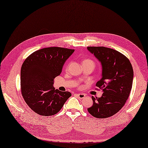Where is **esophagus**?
I'll return each instance as SVG.
<instances>
[{
  "label": "esophagus",
  "instance_id": "esophagus-1",
  "mask_svg": "<svg viewBox=\"0 0 148 148\" xmlns=\"http://www.w3.org/2000/svg\"><path fill=\"white\" fill-rule=\"evenodd\" d=\"M76 96H77L79 98V99H84V98L85 97V95H84V94H82V93L77 94V95H76Z\"/></svg>",
  "mask_w": 148,
  "mask_h": 148
}]
</instances>
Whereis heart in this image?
<instances>
[{
	"mask_svg": "<svg viewBox=\"0 0 148 148\" xmlns=\"http://www.w3.org/2000/svg\"><path fill=\"white\" fill-rule=\"evenodd\" d=\"M83 62H91V63H93V64H94L93 61H92V60H91V59H86V60H84L83 61Z\"/></svg>",
	"mask_w": 148,
	"mask_h": 148,
	"instance_id": "1",
	"label": "heart"
}]
</instances>
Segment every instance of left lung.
Wrapping results in <instances>:
<instances>
[{
  "label": "left lung",
  "mask_w": 148,
  "mask_h": 148,
  "mask_svg": "<svg viewBox=\"0 0 148 148\" xmlns=\"http://www.w3.org/2000/svg\"><path fill=\"white\" fill-rule=\"evenodd\" d=\"M102 64V78L96 86L103 94L92 96V106L88 111L98 119L110 117L122 108L132 90L133 70L129 59L120 52L105 47H88Z\"/></svg>",
  "instance_id": "8db88e82"
}]
</instances>
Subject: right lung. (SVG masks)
I'll return each instance as SVG.
<instances>
[{"label": "right lung", "instance_id": "1", "mask_svg": "<svg viewBox=\"0 0 148 148\" xmlns=\"http://www.w3.org/2000/svg\"><path fill=\"white\" fill-rule=\"evenodd\" d=\"M74 49L51 47L39 49L29 55L21 69V92L31 109L39 115L57 114L71 96L53 87L66 59Z\"/></svg>", "mask_w": 148, "mask_h": 148}]
</instances>
